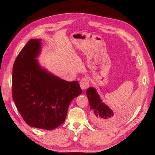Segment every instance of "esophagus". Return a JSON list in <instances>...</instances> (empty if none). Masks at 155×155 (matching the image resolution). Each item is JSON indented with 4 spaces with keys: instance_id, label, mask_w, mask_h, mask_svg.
<instances>
[{
    "instance_id": "esophagus-1",
    "label": "esophagus",
    "mask_w": 155,
    "mask_h": 155,
    "mask_svg": "<svg viewBox=\"0 0 155 155\" xmlns=\"http://www.w3.org/2000/svg\"><path fill=\"white\" fill-rule=\"evenodd\" d=\"M80 86L82 90H85L89 87V80L87 77H84L80 82Z\"/></svg>"
}]
</instances>
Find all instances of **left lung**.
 Returning a JSON list of instances; mask_svg holds the SVG:
<instances>
[{"instance_id":"1","label":"left lung","mask_w":155,"mask_h":155,"mask_svg":"<svg viewBox=\"0 0 155 155\" xmlns=\"http://www.w3.org/2000/svg\"><path fill=\"white\" fill-rule=\"evenodd\" d=\"M86 94L88 97L91 110L92 112V120L95 125L99 127L109 128L118 125L124 116L114 114L113 111L102 102L96 89L88 88Z\"/></svg>"}]
</instances>
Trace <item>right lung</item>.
<instances>
[{"mask_svg":"<svg viewBox=\"0 0 155 155\" xmlns=\"http://www.w3.org/2000/svg\"><path fill=\"white\" fill-rule=\"evenodd\" d=\"M41 39H31L12 68V98L30 126L51 130L62 124L71 101L82 94L78 81L67 82L41 68Z\"/></svg>","mask_w":155,"mask_h":155,"instance_id":"right-lung-1","label":"right lung"}]
</instances>
